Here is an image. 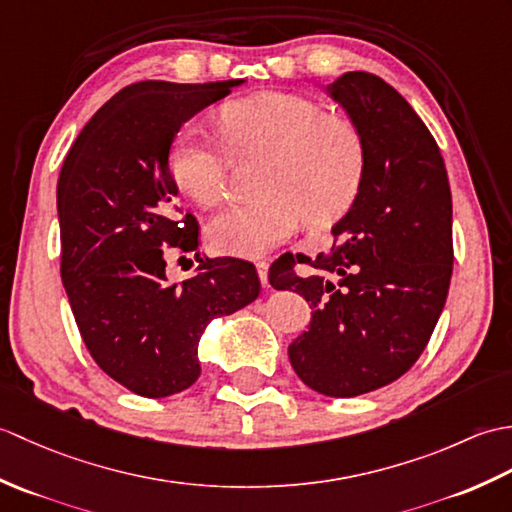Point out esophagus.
<instances>
[{
	"instance_id": "1",
	"label": "esophagus",
	"mask_w": 512,
	"mask_h": 512,
	"mask_svg": "<svg viewBox=\"0 0 512 512\" xmlns=\"http://www.w3.org/2000/svg\"><path fill=\"white\" fill-rule=\"evenodd\" d=\"M255 268H257V275H259V281H262V286H268V264L257 262Z\"/></svg>"
}]
</instances>
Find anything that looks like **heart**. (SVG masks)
<instances>
[{
	"mask_svg": "<svg viewBox=\"0 0 512 512\" xmlns=\"http://www.w3.org/2000/svg\"><path fill=\"white\" fill-rule=\"evenodd\" d=\"M224 138L191 123L169 154L178 189L202 206L220 204L239 160L268 158L259 200L235 202L206 226L220 255L262 257L297 231L301 215L330 224L352 209L367 176V143L354 121L308 96L262 92L222 107Z\"/></svg>",
	"mask_w": 512,
	"mask_h": 512,
	"instance_id": "b5f03b06",
	"label": "heart"
}]
</instances>
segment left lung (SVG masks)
<instances>
[{
	"instance_id": "8db88e82",
	"label": "left lung",
	"mask_w": 512,
	"mask_h": 512,
	"mask_svg": "<svg viewBox=\"0 0 512 512\" xmlns=\"http://www.w3.org/2000/svg\"><path fill=\"white\" fill-rule=\"evenodd\" d=\"M365 136L367 176L332 226L330 255L281 257L268 279L310 303L308 330L288 347L310 389L352 398L394 383L418 361L442 314L453 273V204L447 169L413 107L369 72L325 88Z\"/></svg>"
}]
</instances>
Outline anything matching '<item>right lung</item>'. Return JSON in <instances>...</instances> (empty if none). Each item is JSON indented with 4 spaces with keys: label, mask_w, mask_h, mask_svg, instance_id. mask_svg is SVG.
<instances>
[{
    "label": "right lung",
    "mask_w": 512,
    "mask_h": 512,
    "mask_svg": "<svg viewBox=\"0 0 512 512\" xmlns=\"http://www.w3.org/2000/svg\"><path fill=\"white\" fill-rule=\"evenodd\" d=\"M242 83L127 85L90 118L61 167L63 288L96 365L138 396L191 387L209 323L259 297L255 266L244 259L198 255V277L178 286L162 257V246L198 248V222L176 206L173 138Z\"/></svg>",
    "instance_id": "right-lung-1"
}]
</instances>
